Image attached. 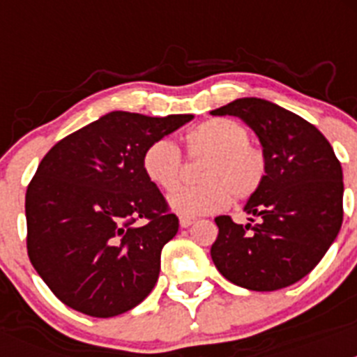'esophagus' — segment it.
I'll use <instances>...</instances> for the list:
<instances>
[{"label": "esophagus", "instance_id": "obj_1", "mask_svg": "<svg viewBox=\"0 0 357 357\" xmlns=\"http://www.w3.org/2000/svg\"><path fill=\"white\" fill-rule=\"evenodd\" d=\"M178 222H181L182 229H185V227L193 225V223H195V218H191V216H181V218H178Z\"/></svg>", "mask_w": 357, "mask_h": 357}]
</instances>
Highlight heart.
Listing matches in <instances>:
<instances>
[{
    "instance_id": "b5f03b06",
    "label": "heart",
    "mask_w": 357,
    "mask_h": 357,
    "mask_svg": "<svg viewBox=\"0 0 357 357\" xmlns=\"http://www.w3.org/2000/svg\"><path fill=\"white\" fill-rule=\"evenodd\" d=\"M189 157L204 160L200 185L181 188L169 195L168 204L182 216H198L225 209L234 198L245 202L264 184L268 164L263 150L250 143L245 125L229 118H211L185 135ZM143 173L148 182L172 191L184 175L182 153L172 139H155L143 153Z\"/></svg>"
}]
</instances>
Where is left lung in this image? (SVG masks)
Returning a JSON list of instances; mask_svg holds the SVG:
<instances>
[{"label":"left lung","instance_id":"1","mask_svg":"<svg viewBox=\"0 0 357 357\" xmlns=\"http://www.w3.org/2000/svg\"><path fill=\"white\" fill-rule=\"evenodd\" d=\"M236 116L259 137L268 172L245 211L259 222L218 216L211 257L232 284L275 291L307 275L342 229L343 173L314 125L261 98H239L211 112ZM254 222L252 218H248Z\"/></svg>","mask_w":357,"mask_h":357}]
</instances>
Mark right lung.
<instances>
[{
	"label": "right lung",
	"instance_id": "right-lung-1",
	"mask_svg": "<svg viewBox=\"0 0 357 357\" xmlns=\"http://www.w3.org/2000/svg\"><path fill=\"white\" fill-rule=\"evenodd\" d=\"M191 119L114 110L44 155L26 189V248L59 301L109 318L150 295L178 218L148 182L141 160L148 144ZM139 217L149 222L135 227Z\"/></svg>",
	"mask_w": 357,
	"mask_h": 357
}]
</instances>
